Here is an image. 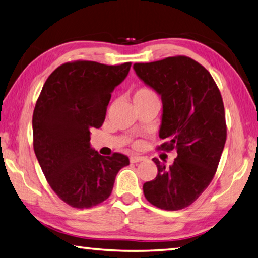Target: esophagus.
<instances>
[{"instance_id": "esophagus-1", "label": "esophagus", "mask_w": 258, "mask_h": 258, "mask_svg": "<svg viewBox=\"0 0 258 258\" xmlns=\"http://www.w3.org/2000/svg\"><path fill=\"white\" fill-rule=\"evenodd\" d=\"M143 159V157H140V156H132L130 158V161L131 163H133V164H135V163H140V161H142Z\"/></svg>"}]
</instances>
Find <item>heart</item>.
<instances>
[{
	"label": "heart",
	"instance_id": "heart-1",
	"mask_svg": "<svg viewBox=\"0 0 258 258\" xmlns=\"http://www.w3.org/2000/svg\"><path fill=\"white\" fill-rule=\"evenodd\" d=\"M150 100H157V97L154 91L149 89V87H146V86L139 87L133 94L134 103L146 102V101H150Z\"/></svg>",
	"mask_w": 258,
	"mask_h": 258
}]
</instances>
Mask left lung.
Here are the masks:
<instances>
[{
    "label": "left lung",
    "mask_w": 258,
    "mask_h": 258,
    "mask_svg": "<svg viewBox=\"0 0 258 258\" xmlns=\"http://www.w3.org/2000/svg\"><path fill=\"white\" fill-rule=\"evenodd\" d=\"M138 77L161 97L158 149H175L171 166L154 158L155 180L143 184L148 202L178 211L197 200L212 182L226 141L224 104L206 68L184 55L134 63Z\"/></svg>",
    "instance_id": "obj_1"
}]
</instances>
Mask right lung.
Returning <instances> with one entry per match:
<instances>
[{
	"label": "right lung",
	"mask_w": 258,
	"mask_h": 258,
	"mask_svg": "<svg viewBox=\"0 0 258 258\" xmlns=\"http://www.w3.org/2000/svg\"><path fill=\"white\" fill-rule=\"evenodd\" d=\"M131 62L108 66L95 61L61 64L47 77L33 113L34 151L58 197L75 208H90L110 196L127 156L99 155L90 128L101 127L111 93Z\"/></svg>",
	"instance_id": "right-lung-1"
}]
</instances>
